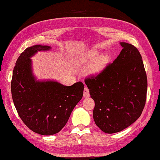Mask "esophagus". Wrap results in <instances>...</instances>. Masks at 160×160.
I'll return each mask as SVG.
<instances>
[{"label":"esophagus","instance_id":"34e87169","mask_svg":"<svg viewBox=\"0 0 160 160\" xmlns=\"http://www.w3.org/2000/svg\"><path fill=\"white\" fill-rule=\"evenodd\" d=\"M90 97V93H89V90L87 88L85 87L84 89V98H87Z\"/></svg>","mask_w":160,"mask_h":160}]
</instances>
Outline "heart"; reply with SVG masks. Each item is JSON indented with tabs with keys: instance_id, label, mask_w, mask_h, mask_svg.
<instances>
[{
	"instance_id": "obj_1",
	"label": "heart",
	"mask_w": 160,
	"mask_h": 160,
	"mask_svg": "<svg viewBox=\"0 0 160 160\" xmlns=\"http://www.w3.org/2000/svg\"><path fill=\"white\" fill-rule=\"evenodd\" d=\"M98 54L99 52L95 49L87 50L82 54L79 58L78 59V62L79 64H84L85 62L92 60L98 55ZM108 60L109 58L107 54H103L99 55L88 65L87 68V73L88 75L93 76L99 75L105 69L106 67L108 65Z\"/></svg>"
}]
</instances>
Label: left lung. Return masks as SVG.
<instances>
[{"label":"left lung","instance_id":"1","mask_svg":"<svg viewBox=\"0 0 160 160\" xmlns=\"http://www.w3.org/2000/svg\"><path fill=\"white\" fill-rule=\"evenodd\" d=\"M122 49L112 63L96 76L85 79L95 101L93 118L103 132H119L134 122L145 105L147 78L142 57L130 43L121 42Z\"/></svg>","mask_w":160,"mask_h":160}]
</instances>
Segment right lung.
<instances>
[{"mask_svg":"<svg viewBox=\"0 0 160 160\" xmlns=\"http://www.w3.org/2000/svg\"><path fill=\"white\" fill-rule=\"evenodd\" d=\"M50 49L42 45L27 48L16 62L11 84L20 118L31 130L44 136L55 134L64 128L84 91L82 82L68 87L57 81L36 79L31 58L38 52Z\"/></svg>","mask_w":160,"mask_h":160,"instance_id":"1","label":"right lung"}]
</instances>
